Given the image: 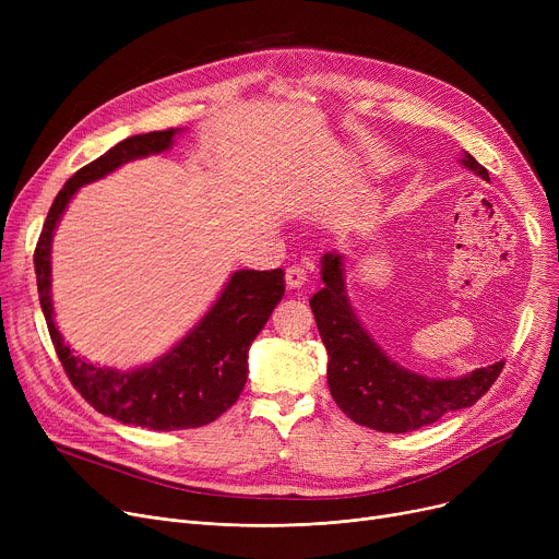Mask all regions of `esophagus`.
Listing matches in <instances>:
<instances>
[{"instance_id": "obj_1", "label": "esophagus", "mask_w": 559, "mask_h": 559, "mask_svg": "<svg viewBox=\"0 0 559 559\" xmlns=\"http://www.w3.org/2000/svg\"><path fill=\"white\" fill-rule=\"evenodd\" d=\"M306 281H308V272L304 267H299V264H292V267L285 270V283L289 289L304 287Z\"/></svg>"}]
</instances>
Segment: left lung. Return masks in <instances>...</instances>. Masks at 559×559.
<instances>
[{"label": "left lung", "instance_id": "8db88e82", "mask_svg": "<svg viewBox=\"0 0 559 559\" xmlns=\"http://www.w3.org/2000/svg\"><path fill=\"white\" fill-rule=\"evenodd\" d=\"M460 165L489 181V171L462 154ZM321 287L310 299L321 342L329 354V390L342 413L380 432H409L430 426L453 409L472 407L498 378L503 360L460 378H428L392 360L362 326L346 295L344 255H321Z\"/></svg>", "mask_w": 559, "mask_h": 559}]
</instances>
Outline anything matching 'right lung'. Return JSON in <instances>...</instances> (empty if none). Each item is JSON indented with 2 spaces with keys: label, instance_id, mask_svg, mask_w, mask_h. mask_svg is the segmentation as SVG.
Listing matches in <instances>:
<instances>
[{
  "label": "right lung",
  "instance_id": "add662e5",
  "mask_svg": "<svg viewBox=\"0 0 559 559\" xmlns=\"http://www.w3.org/2000/svg\"><path fill=\"white\" fill-rule=\"evenodd\" d=\"M181 129L152 131L122 140L81 167L56 194L47 213L34 264L40 308L66 373L97 413L150 430H183L215 421L240 399L247 383L249 346L285 295L283 270L233 272L215 304L167 354L150 365L115 369L74 354L56 326L51 301V242L72 197L124 163L171 150Z\"/></svg>",
  "mask_w": 559,
  "mask_h": 559
}]
</instances>
